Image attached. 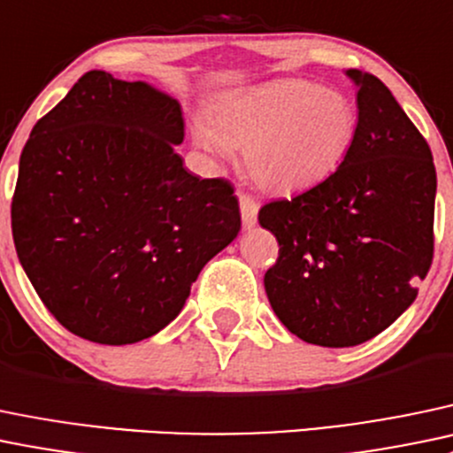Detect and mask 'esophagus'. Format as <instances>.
Masks as SVG:
<instances>
[{
    "label": "esophagus",
    "instance_id": "obj_1",
    "mask_svg": "<svg viewBox=\"0 0 453 453\" xmlns=\"http://www.w3.org/2000/svg\"><path fill=\"white\" fill-rule=\"evenodd\" d=\"M239 203H241V217H242V226L245 227H254L256 221H258V202H256L251 195L241 193L239 195Z\"/></svg>",
    "mask_w": 453,
    "mask_h": 453
}]
</instances>
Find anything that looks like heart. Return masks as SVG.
<instances>
[{"label":"heart","mask_w":453,"mask_h":453,"mask_svg":"<svg viewBox=\"0 0 453 453\" xmlns=\"http://www.w3.org/2000/svg\"><path fill=\"white\" fill-rule=\"evenodd\" d=\"M214 126L197 119V145L214 158L245 150V171L260 188L288 195L339 169L358 130V112L342 90L308 80H275L227 93L214 104Z\"/></svg>","instance_id":"heart-1"}]
</instances>
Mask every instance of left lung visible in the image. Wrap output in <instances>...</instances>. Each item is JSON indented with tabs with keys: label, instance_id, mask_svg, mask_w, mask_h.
Returning <instances> with one entry per match:
<instances>
[{
	"label": "left lung",
	"instance_id": "obj_1",
	"mask_svg": "<svg viewBox=\"0 0 453 453\" xmlns=\"http://www.w3.org/2000/svg\"><path fill=\"white\" fill-rule=\"evenodd\" d=\"M358 87V130L339 169L290 199L265 203L278 239L265 290L302 341L354 347L387 330L418 293L434 256L432 151L375 75Z\"/></svg>",
	"mask_w": 453,
	"mask_h": 453
}]
</instances>
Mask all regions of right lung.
<instances>
[{
	"instance_id": "add662e5",
	"label": "right lung",
	"mask_w": 453,
	"mask_h": 453,
	"mask_svg": "<svg viewBox=\"0 0 453 453\" xmlns=\"http://www.w3.org/2000/svg\"><path fill=\"white\" fill-rule=\"evenodd\" d=\"M180 104L84 73L32 127L12 195L19 263L60 326L102 345L150 339L241 230L223 178L184 169Z\"/></svg>"
}]
</instances>
